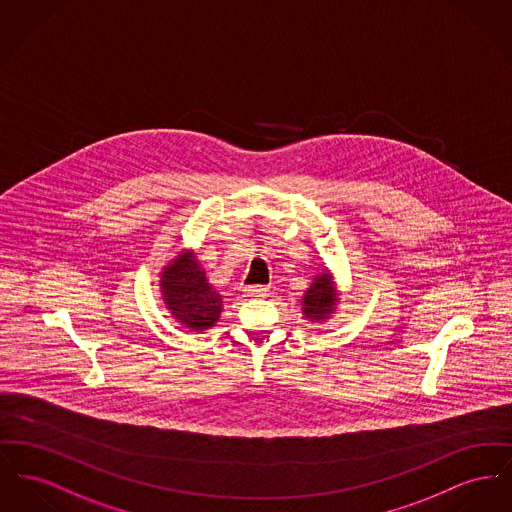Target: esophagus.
I'll return each mask as SVG.
<instances>
[{"mask_svg":"<svg viewBox=\"0 0 512 512\" xmlns=\"http://www.w3.org/2000/svg\"><path fill=\"white\" fill-rule=\"evenodd\" d=\"M243 294L247 298H265L269 294V288L267 286H245Z\"/></svg>","mask_w":512,"mask_h":512,"instance_id":"1","label":"esophagus"}]
</instances>
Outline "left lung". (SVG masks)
Here are the masks:
<instances>
[{
    "label": "left lung",
    "instance_id": "obj_1",
    "mask_svg": "<svg viewBox=\"0 0 512 512\" xmlns=\"http://www.w3.org/2000/svg\"><path fill=\"white\" fill-rule=\"evenodd\" d=\"M336 292L332 288V278L329 272H323V274H317L313 278V284L311 288L305 292L303 296V315L311 321H325L329 319L334 307H336Z\"/></svg>",
    "mask_w": 512,
    "mask_h": 512
}]
</instances>
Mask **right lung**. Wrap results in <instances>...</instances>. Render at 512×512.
<instances>
[{
	"label": "right lung",
	"mask_w": 512,
	"mask_h": 512,
	"mask_svg": "<svg viewBox=\"0 0 512 512\" xmlns=\"http://www.w3.org/2000/svg\"><path fill=\"white\" fill-rule=\"evenodd\" d=\"M162 296L172 315L191 331H207L218 321L222 298L212 290L191 251L178 255L162 272Z\"/></svg>",
	"instance_id": "1"
}]
</instances>
